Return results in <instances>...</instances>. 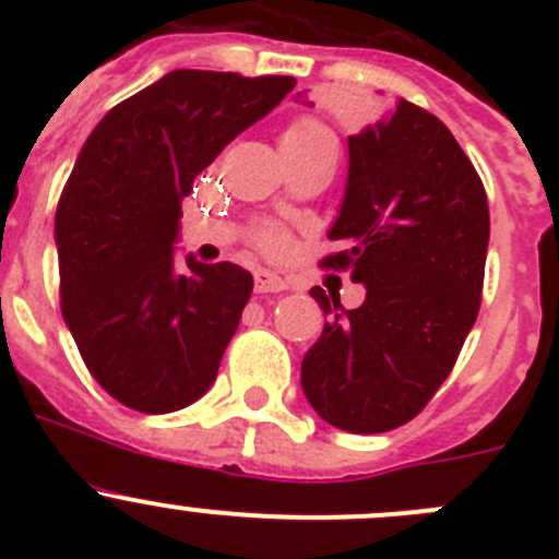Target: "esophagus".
<instances>
[{"instance_id": "1", "label": "esophagus", "mask_w": 559, "mask_h": 559, "mask_svg": "<svg viewBox=\"0 0 559 559\" xmlns=\"http://www.w3.org/2000/svg\"><path fill=\"white\" fill-rule=\"evenodd\" d=\"M253 286H257L259 295H267V292H284L289 289V284H286L281 275L270 273V270H259L257 278H253Z\"/></svg>"}]
</instances>
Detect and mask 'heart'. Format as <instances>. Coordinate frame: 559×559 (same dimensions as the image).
Here are the masks:
<instances>
[{
    "mask_svg": "<svg viewBox=\"0 0 559 559\" xmlns=\"http://www.w3.org/2000/svg\"><path fill=\"white\" fill-rule=\"evenodd\" d=\"M326 140H335V134H332V129L316 116L292 118V121L284 127V134H281V145H284V151L311 148V145L326 143ZM251 240L253 246H257L262 253H267V257H284L292 246L289 233H286L284 227H278V224H262V227L253 229Z\"/></svg>",
    "mask_w": 559,
    "mask_h": 559,
    "instance_id": "1",
    "label": "heart"
}]
</instances>
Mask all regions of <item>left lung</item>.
<instances>
[{"label": "left lung", "instance_id": "obj_1", "mask_svg": "<svg viewBox=\"0 0 559 559\" xmlns=\"http://www.w3.org/2000/svg\"><path fill=\"white\" fill-rule=\"evenodd\" d=\"M348 154L330 229L343 248L319 264L352 273L368 295L343 311L313 286L326 321L302 359V389L332 427L373 436L421 414L452 373L481 308L489 205L447 123L403 97L348 138Z\"/></svg>", "mask_w": 559, "mask_h": 559}]
</instances>
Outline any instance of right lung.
Here are the masks:
<instances>
[{
	"label": "right lung",
	"instance_id": "right-lung-1",
	"mask_svg": "<svg viewBox=\"0 0 559 559\" xmlns=\"http://www.w3.org/2000/svg\"><path fill=\"white\" fill-rule=\"evenodd\" d=\"M289 75L175 70L88 134L56 207L61 316L88 373L127 408L170 414L207 392L251 297L233 262L175 264L180 202Z\"/></svg>",
	"mask_w": 559,
	"mask_h": 559
}]
</instances>
